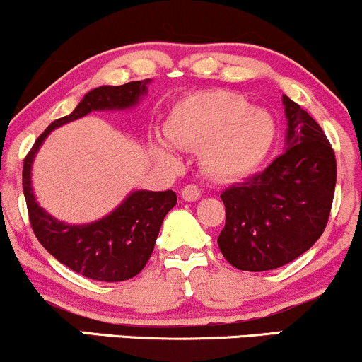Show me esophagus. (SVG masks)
I'll return each mask as SVG.
<instances>
[{"mask_svg":"<svg viewBox=\"0 0 362 362\" xmlns=\"http://www.w3.org/2000/svg\"><path fill=\"white\" fill-rule=\"evenodd\" d=\"M180 195H182V199H184V201L194 202V201H197L199 197H201V189H199L197 185L189 184V185H185L184 189H182Z\"/></svg>","mask_w":362,"mask_h":362,"instance_id":"1","label":"esophagus"}]
</instances>
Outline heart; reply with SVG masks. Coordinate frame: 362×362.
Returning <instances> with one entry per match:
<instances>
[{"label": "heart", "mask_w": 362, "mask_h": 362, "mask_svg": "<svg viewBox=\"0 0 362 362\" xmlns=\"http://www.w3.org/2000/svg\"><path fill=\"white\" fill-rule=\"evenodd\" d=\"M167 139L153 138L151 151L161 163L178 167L177 148L199 151L202 168L218 180L250 175L264 163L277 134L276 120L262 107L224 90H206L180 98L165 120Z\"/></svg>", "instance_id": "1"}]
</instances>
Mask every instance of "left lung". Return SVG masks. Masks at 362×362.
<instances>
[{
  "label": "left lung",
  "mask_w": 362,
  "mask_h": 362,
  "mask_svg": "<svg viewBox=\"0 0 362 362\" xmlns=\"http://www.w3.org/2000/svg\"><path fill=\"white\" fill-rule=\"evenodd\" d=\"M288 119L284 153L264 172L221 194L226 223L219 250L240 271L282 267L310 250L325 230L337 163L325 132L282 95Z\"/></svg>",
  "instance_id": "left-lung-1"
}]
</instances>
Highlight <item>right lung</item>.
Returning a JSON list of instances; mask_svg holds the SVG:
<instances>
[{
	"mask_svg": "<svg viewBox=\"0 0 362 362\" xmlns=\"http://www.w3.org/2000/svg\"><path fill=\"white\" fill-rule=\"evenodd\" d=\"M148 83L141 80L88 91L71 114L54 120L45 129L25 156L23 194L37 240L54 259L88 279L119 282L138 276L151 257L165 216L177 204V194L173 190H134L105 218L88 224H68L57 221L37 204L30 180L32 163L54 129L85 117L91 110L131 109L148 93Z\"/></svg>",
	"mask_w": 362,
	"mask_h": 362,
	"instance_id": "obj_1",
	"label": "right lung"
}]
</instances>
